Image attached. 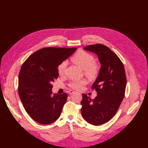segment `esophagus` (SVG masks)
I'll use <instances>...</instances> for the list:
<instances>
[{"instance_id":"esophagus-1","label":"esophagus","mask_w":148,"mask_h":148,"mask_svg":"<svg viewBox=\"0 0 148 148\" xmlns=\"http://www.w3.org/2000/svg\"><path fill=\"white\" fill-rule=\"evenodd\" d=\"M68 92H69V94H73V93H74L75 92V91H73V90H70V91H68Z\"/></svg>"}]
</instances>
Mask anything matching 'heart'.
<instances>
[{
	"mask_svg": "<svg viewBox=\"0 0 148 148\" xmlns=\"http://www.w3.org/2000/svg\"><path fill=\"white\" fill-rule=\"evenodd\" d=\"M71 61L75 64L84 69V73L89 78H95L99 71L98 65L94 62V57L84 51H79L76 53L71 58ZM67 62L64 61L61 62L57 68L58 73L60 75L64 73ZM87 84V81L85 79L74 80L69 84L70 87L74 90H81Z\"/></svg>",
	"mask_w": 148,
	"mask_h": 148,
	"instance_id": "b5f03b06",
	"label": "heart"
}]
</instances>
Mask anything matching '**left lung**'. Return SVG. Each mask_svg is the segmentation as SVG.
<instances>
[{"label":"left lung","mask_w":148,"mask_h":148,"mask_svg":"<svg viewBox=\"0 0 148 148\" xmlns=\"http://www.w3.org/2000/svg\"><path fill=\"white\" fill-rule=\"evenodd\" d=\"M84 49L95 53L101 64L98 76L92 86L97 96L92 99L82 94L81 102L84 119L97 126L107 122L116 113L125 95L126 74L121 60L106 46L97 44Z\"/></svg>","instance_id":"1"}]
</instances>
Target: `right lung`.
Instances as JSON below:
<instances>
[{
	"label": "right lung",
	"instance_id": "obj_1",
	"mask_svg": "<svg viewBox=\"0 0 148 148\" xmlns=\"http://www.w3.org/2000/svg\"><path fill=\"white\" fill-rule=\"evenodd\" d=\"M77 48L46 47L32 54L23 64L18 75V92L23 107L36 122L47 125L60 116L67 94L51 91L58 77L57 68Z\"/></svg>",
	"mask_w": 148,
	"mask_h": 148
}]
</instances>
